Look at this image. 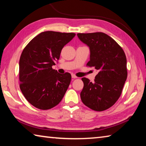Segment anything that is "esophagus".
Instances as JSON below:
<instances>
[{"label": "esophagus", "mask_w": 146, "mask_h": 146, "mask_svg": "<svg viewBox=\"0 0 146 146\" xmlns=\"http://www.w3.org/2000/svg\"><path fill=\"white\" fill-rule=\"evenodd\" d=\"M71 76H72V78H77V76H76L75 75H74V74H72V75H71Z\"/></svg>", "instance_id": "esophagus-1"}]
</instances>
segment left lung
<instances>
[{
    "label": "left lung",
    "mask_w": 146,
    "mask_h": 146,
    "mask_svg": "<svg viewBox=\"0 0 146 146\" xmlns=\"http://www.w3.org/2000/svg\"><path fill=\"white\" fill-rule=\"evenodd\" d=\"M77 36L90 47V60L86 65L98 71L94 82L82 78L81 100L91 110L102 111L120 97L127 76L126 56L117 42L104 33H78Z\"/></svg>",
    "instance_id": "1"
}]
</instances>
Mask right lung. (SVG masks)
<instances>
[{
	"mask_svg": "<svg viewBox=\"0 0 146 146\" xmlns=\"http://www.w3.org/2000/svg\"><path fill=\"white\" fill-rule=\"evenodd\" d=\"M74 33L48 31L34 37L23 49L19 60L20 88L28 102L42 110L58 105L71 80L70 73L60 74L52 66Z\"/></svg>",
	"mask_w": 146,
	"mask_h": 146,
	"instance_id": "right-lung-1",
	"label": "right lung"
}]
</instances>
